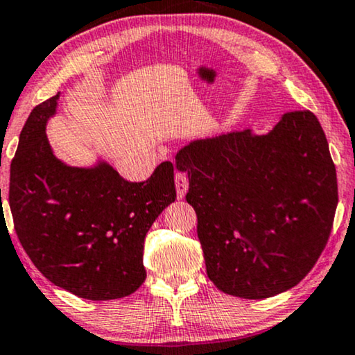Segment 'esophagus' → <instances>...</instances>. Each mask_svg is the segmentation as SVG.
I'll list each match as a JSON object with an SVG mask.
<instances>
[{"label": "esophagus", "mask_w": 355, "mask_h": 355, "mask_svg": "<svg viewBox=\"0 0 355 355\" xmlns=\"http://www.w3.org/2000/svg\"><path fill=\"white\" fill-rule=\"evenodd\" d=\"M175 188H177V196L178 198H185L187 191H188V178L185 173L177 172L175 173Z\"/></svg>", "instance_id": "esophagus-1"}]
</instances>
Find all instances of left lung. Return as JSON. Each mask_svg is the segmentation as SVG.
Returning <instances> with one entry per match:
<instances>
[{"mask_svg": "<svg viewBox=\"0 0 355 355\" xmlns=\"http://www.w3.org/2000/svg\"><path fill=\"white\" fill-rule=\"evenodd\" d=\"M187 201L198 216L208 278L232 297L293 288L315 267L333 227L338 178L311 111H291L267 134L248 129L178 150Z\"/></svg>", "mask_w": 355, "mask_h": 355, "instance_id": "left-lung-1", "label": "left lung"}]
</instances>
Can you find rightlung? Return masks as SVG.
<instances>
[{
	"label": "right lung",
	"mask_w": 355,
	"mask_h": 355,
	"mask_svg": "<svg viewBox=\"0 0 355 355\" xmlns=\"http://www.w3.org/2000/svg\"><path fill=\"white\" fill-rule=\"evenodd\" d=\"M58 98L31 111L11 162L16 234L53 285L93 302L128 297L146 280L147 231L177 198L173 165L162 162L149 180L131 183L105 160L62 162L46 134Z\"/></svg>",
	"instance_id": "add662e5"
}]
</instances>
